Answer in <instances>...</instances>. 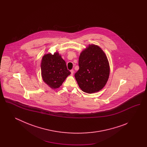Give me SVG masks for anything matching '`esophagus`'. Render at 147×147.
Segmentation results:
<instances>
[{"instance_id": "34e87169", "label": "esophagus", "mask_w": 147, "mask_h": 147, "mask_svg": "<svg viewBox=\"0 0 147 147\" xmlns=\"http://www.w3.org/2000/svg\"><path fill=\"white\" fill-rule=\"evenodd\" d=\"M70 72H71V75L73 76V74H74V70H73V69H71V70H70Z\"/></svg>"}]
</instances>
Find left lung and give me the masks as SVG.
Returning a JSON list of instances; mask_svg holds the SVG:
<instances>
[{
  "label": "left lung",
  "mask_w": 147,
  "mask_h": 147,
  "mask_svg": "<svg viewBox=\"0 0 147 147\" xmlns=\"http://www.w3.org/2000/svg\"><path fill=\"white\" fill-rule=\"evenodd\" d=\"M78 64L79 69L74 77L82 91L91 94L104 87L109 77L110 67L101 48L90 45L81 53Z\"/></svg>",
  "instance_id": "obj_1"
}]
</instances>
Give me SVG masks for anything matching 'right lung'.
I'll list each match as a JSON object with an SVG mask.
<instances>
[{"instance_id": "1", "label": "right lung", "mask_w": 147, "mask_h": 147, "mask_svg": "<svg viewBox=\"0 0 147 147\" xmlns=\"http://www.w3.org/2000/svg\"><path fill=\"white\" fill-rule=\"evenodd\" d=\"M41 69L43 81L54 89L61 86L65 78L70 74L65 62L58 52L43 56Z\"/></svg>"}]
</instances>
